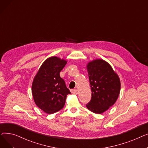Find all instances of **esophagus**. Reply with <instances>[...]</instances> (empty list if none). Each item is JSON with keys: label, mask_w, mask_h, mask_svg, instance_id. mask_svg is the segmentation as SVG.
<instances>
[{"label": "esophagus", "mask_w": 148, "mask_h": 148, "mask_svg": "<svg viewBox=\"0 0 148 148\" xmlns=\"http://www.w3.org/2000/svg\"><path fill=\"white\" fill-rule=\"evenodd\" d=\"M71 92L74 94H78V90H77V89H73V90H71Z\"/></svg>", "instance_id": "34e87169"}]
</instances>
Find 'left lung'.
I'll return each instance as SVG.
<instances>
[{
    "label": "left lung",
    "mask_w": 148,
    "mask_h": 148,
    "mask_svg": "<svg viewBox=\"0 0 148 148\" xmlns=\"http://www.w3.org/2000/svg\"><path fill=\"white\" fill-rule=\"evenodd\" d=\"M92 91L88 109L97 114H102L118 99L121 90L119 77L107 62L94 59L86 65Z\"/></svg>",
    "instance_id": "obj_1"
}]
</instances>
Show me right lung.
Returning <instances> with one entry per match:
<instances>
[{
	"label": "right lung",
	"instance_id": "1",
	"mask_svg": "<svg viewBox=\"0 0 148 148\" xmlns=\"http://www.w3.org/2000/svg\"><path fill=\"white\" fill-rule=\"evenodd\" d=\"M67 60L57 56L47 59L38 69L32 84V94L36 105L47 114L64 107L66 96L71 94L60 72Z\"/></svg>",
	"mask_w": 148,
	"mask_h": 148
}]
</instances>
